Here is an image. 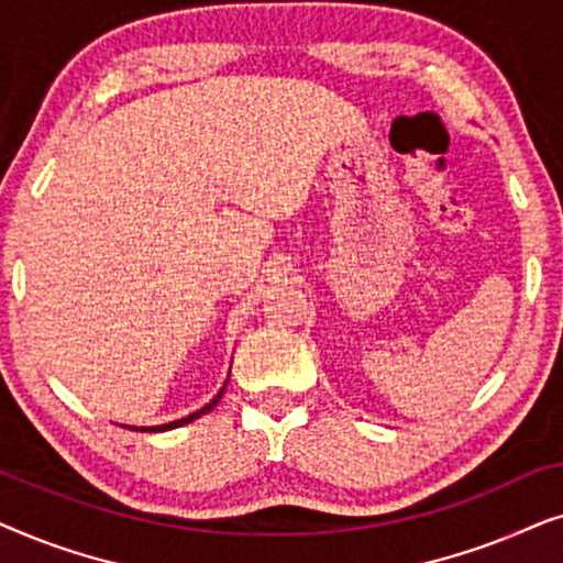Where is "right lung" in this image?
Segmentation results:
<instances>
[{"instance_id": "1", "label": "right lung", "mask_w": 563, "mask_h": 563, "mask_svg": "<svg viewBox=\"0 0 563 563\" xmlns=\"http://www.w3.org/2000/svg\"><path fill=\"white\" fill-rule=\"evenodd\" d=\"M225 387H228V382L222 384V389L218 391V395H214L210 402H207L205 407H199L197 412H191V415H187V418H181V420H174V422H164V426H151V428H137V426H122V428H128V430H141V433H164V430H174V428H181V426H187V422H191V420H197V418H202V415H207L212 410L214 405L220 402V397H222V391H225Z\"/></svg>"}]
</instances>
